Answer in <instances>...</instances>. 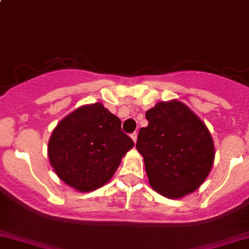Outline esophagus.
<instances>
[{"label":"esophagus","mask_w":249,"mask_h":249,"mask_svg":"<svg viewBox=\"0 0 249 249\" xmlns=\"http://www.w3.org/2000/svg\"><path fill=\"white\" fill-rule=\"evenodd\" d=\"M130 137H131L132 141H134L135 143H136V141H137V132H132V134L130 135Z\"/></svg>","instance_id":"34e87169"}]
</instances>
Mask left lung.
Returning <instances> with one entry per match:
<instances>
[{
	"label": "left lung",
	"mask_w": 249,
	"mask_h": 249,
	"mask_svg": "<svg viewBox=\"0 0 249 249\" xmlns=\"http://www.w3.org/2000/svg\"><path fill=\"white\" fill-rule=\"evenodd\" d=\"M136 148L142 154L149 185L178 199L199 189L212 170L215 147L207 125L178 100L161 101L146 112Z\"/></svg>",
	"instance_id": "8db88e82"
}]
</instances>
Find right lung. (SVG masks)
<instances>
[{"instance_id":"add662e5","label":"right lung","mask_w":249,"mask_h":249,"mask_svg":"<svg viewBox=\"0 0 249 249\" xmlns=\"http://www.w3.org/2000/svg\"><path fill=\"white\" fill-rule=\"evenodd\" d=\"M132 147L119 118L97 102L76 108L58 123L47 153L60 180L79 192H91L112 178Z\"/></svg>"}]
</instances>
